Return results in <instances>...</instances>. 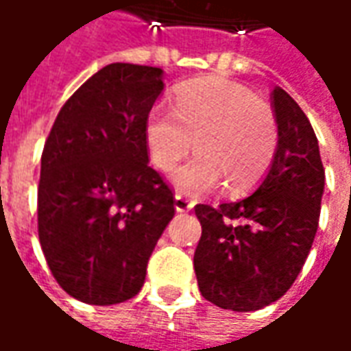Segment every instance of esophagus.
I'll use <instances>...</instances> for the list:
<instances>
[{"instance_id": "obj_1", "label": "esophagus", "mask_w": 351, "mask_h": 351, "mask_svg": "<svg viewBox=\"0 0 351 351\" xmlns=\"http://www.w3.org/2000/svg\"><path fill=\"white\" fill-rule=\"evenodd\" d=\"M173 206H176L178 212H189V210H193V206H195V202L178 193V195H176V202H173Z\"/></svg>"}]
</instances>
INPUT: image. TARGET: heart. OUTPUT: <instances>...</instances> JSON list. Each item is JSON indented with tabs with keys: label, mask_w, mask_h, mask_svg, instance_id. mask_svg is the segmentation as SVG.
<instances>
[{
	"label": "heart",
	"mask_w": 351,
	"mask_h": 351,
	"mask_svg": "<svg viewBox=\"0 0 351 351\" xmlns=\"http://www.w3.org/2000/svg\"><path fill=\"white\" fill-rule=\"evenodd\" d=\"M199 156L173 173L176 187L199 195L226 181L227 191L250 189L267 171L277 147L269 106L221 78L191 82L178 89L173 110L154 106L145 122L152 164L173 170L193 149Z\"/></svg>",
	"instance_id": "heart-1"
}]
</instances>
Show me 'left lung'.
Returning a JSON list of instances; mask_svg holds the SVG:
<instances>
[{
	"label": "left lung",
	"instance_id": "obj_1",
	"mask_svg": "<svg viewBox=\"0 0 351 351\" xmlns=\"http://www.w3.org/2000/svg\"><path fill=\"white\" fill-rule=\"evenodd\" d=\"M277 149L258 189L237 202L197 204L200 294L217 308L256 311L296 281L317 233L325 170L315 132L281 88L271 93Z\"/></svg>",
	"mask_w": 351,
	"mask_h": 351
}]
</instances>
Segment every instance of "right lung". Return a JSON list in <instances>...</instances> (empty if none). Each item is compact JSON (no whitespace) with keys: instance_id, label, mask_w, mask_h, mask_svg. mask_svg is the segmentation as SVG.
I'll return each instance as SVG.
<instances>
[{"instance_id":"1","label":"right lung","mask_w":351,"mask_h":351,"mask_svg":"<svg viewBox=\"0 0 351 351\" xmlns=\"http://www.w3.org/2000/svg\"><path fill=\"white\" fill-rule=\"evenodd\" d=\"M164 70L112 62L60 108L42 154L38 233L60 289L93 306L141 291L173 217V195L149 166L145 122Z\"/></svg>"}]
</instances>
